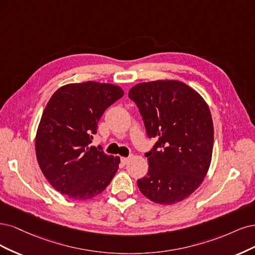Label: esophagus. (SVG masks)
Returning <instances> with one entry per match:
<instances>
[{"label":"esophagus","instance_id":"34e87169","mask_svg":"<svg viewBox=\"0 0 255 255\" xmlns=\"http://www.w3.org/2000/svg\"><path fill=\"white\" fill-rule=\"evenodd\" d=\"M131 160V157H128V158H122L121 159V161H122V163L124 164V165H126L127 163H129V161Z\"/></svg>","mask_w":255,"mask_h":255}]
</instances>
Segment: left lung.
<instances>
[{"mask_svg": "<svg viewBox=\"0 0 255 255\" xmlns=\"http://www.w3.org/2000/svg\"><path fill=\"white\" fill-rule=\"evenodd\" d=\"M141 113L147 135L157 137L147 176L137 180L141 193L159 204L187 198L210 168L214 127L208 104L179 80H154L133 86L128 93Z\"/></svg>", "mask_w": 255, "mask_h": 255, "instance_id": "8db88e82", "label": "left lung"}]
</instances>
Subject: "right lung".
Returning <instances> with one entry per match:
<instances>
[{
    "label": "right lung",
    "mask_w": 255,
    "mask_h": 255,
    "mask_svg": "<svg viewBox=\"0 0 255 255\" xmlns=\"http://www.w3.org/2000/svg\"><path fill=\"white\" fill-rule=\"evenodd\" d=\"M123 95L117 85L86 81L62 86L50 98L37 129L36 155L60 194L87 200L110 184L120 158L90 144L105 110Z\"/></svg>",
    "instance_id": "obj_1"
}]
</instances>
